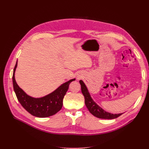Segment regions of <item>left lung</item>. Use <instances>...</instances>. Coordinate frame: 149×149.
Here are the masks:
<instances>
[{"label":"left lung","instance_id":"obj_1","mask_svg":"<svg viewBox=\"0 0 149 149\" xmlns=\"http://www.w3.org/2000/svg\"><path fill=\"white\" fill-rule=\"evenodd\" d=\"M79 83L81 84V92L84 97L85 104L86 106L89 111L93 116L100 119H112L118 118L120 115L123 114V113L114 114L104 111L102 108H101L100 106L96 104V103L93 101L88 91L86 86V85L84 84L83 81L80 80Z\"/></svg>","mask_w":149,"mask_h":149}]
</instances>
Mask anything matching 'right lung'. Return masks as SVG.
Masks as SVG:
<instances>
[{"mask_svg": "<svg viewBox=\"0 0 149 149\" xmlns=\"http://www.w3.org/2000/svg\"><path fill=\"white\" fill-rule=\"evenodd\" d=\"M17 61L13 69L12 76L13 86L18 101L30 114L38 118H47L55 114L63 106V100L69 88V84L75 79L70 80L46 96L34 98L28 96L17 84L15 79V71Z\"/></svg>", "mask_w": 149, "mask_h": 149, "instance_id": "right-lung-1", "label": "right lung"}]
</instances>
